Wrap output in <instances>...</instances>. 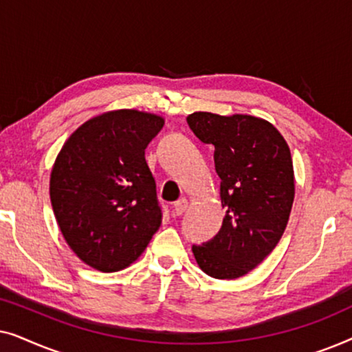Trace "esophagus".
Instances as JSON below:
<instances>
[{
	"label": "esophagus",
	"mask_w": 352,
	"mask_h": 352,
	"mask_svg": "<svg viewBox=\"0 0 352 352\" xmlns=\"http://www.w3.org/2000/svg\"><path fill=\"white\" fill-rule=\"evenodd\" d=\"M187 208H189V201H187V199H179L175 205H173V213L176 216H181L186 213Z\"/></svg>",
	"instance_id": "34e87169"
}]
</instances>
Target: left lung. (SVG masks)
Listing matches in <instances>:
<instances>
[{
	"label": "left lung",
	"mask_w": 352,
	"mask_h": 352,
	"mask_svg": "<svg viewBox=\"0 0 352 352\" xmlns=\"http://www.w3.org/2000/svg\"><path fill=\"white\" fill-rule=\"evenodd\" d=\"M187 123L214 146V168L226 216L218 235L192 247L210 277L232 280L253 271L276 248L295 199L290 147L267 120L234 113L194 112Z\"/></svg>",
	"instance_id": "obj_1"
}]
</instances>
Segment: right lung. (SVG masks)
<instances>
[{
	"mask_svg": "<svg viewBox=\"0 0 352 352\" xmlns=\"http://www.w3.org/2000/svg\"><path fill=\"white\" fill-rule=\"evenodd\" d=\"M165 118L109 110L80 124L57 153L50 197L65 242L100 272L128 267L162 224L146 147Z\"/></svg>",
	"mask_w": 352,
	"mask_h": 352,
	"instance_id": "right-lung-1",
	"label": "right lung"
}]
</instances>
